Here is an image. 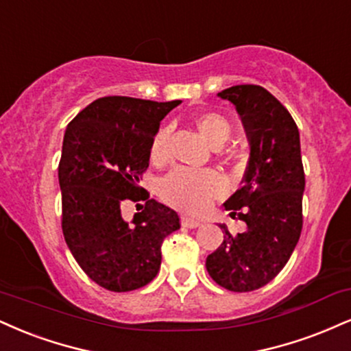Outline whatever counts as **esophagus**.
Here are the masks:
<instances>
[{
    "mask_svg": "<svg viewBox=\"0 0 351 351\" xmlns=\"http://www.w3.org/2000/svg\"><path fill=\"white\" fill-rule=\"evenodd\" d=\"M181 226L186 227V229H196V227L201 226V222L196 221V219L183 216V217H181Z\"/></svg>",
    "mask_w": 351,
    "mask_h": 351,
    "instance_id": "obj_1",
    "label": "esophagus"
}]
</instances>
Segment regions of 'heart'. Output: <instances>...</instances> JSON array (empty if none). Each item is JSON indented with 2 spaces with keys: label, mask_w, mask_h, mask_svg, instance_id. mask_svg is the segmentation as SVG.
Returning <instances> with one entry per match:
<instances>
[{
  "label": "heart",
  "mask_w": 351,
  "mask_h": 351,
  "mask_svg": "<svg viewBox=\"0 0 351 351\" xmlns=\"http://www.w3.org/2000/svg\"><path fill=\"white\" fill-rule=\"evenodd\" d=\"M196 128L202 137L213 147H221L230 135V124L226 117L217 112H206L196 117ZM170 128L165 125L155 134L150 147V158L155 163H162L170 154ZM223 191L222 178L210 170H188L175 168L167 175L162 183V193L170 204L184 213L199 214L221 196Z\"/></svg>",
  "instance_id": "heart-1"
}]
</instances>
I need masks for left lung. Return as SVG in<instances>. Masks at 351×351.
<instances>
[{
  "label": "left lung",
  "mask_w": 351,
  "mask_h": 351,
  "mask_svg": "<svg viewBox=\"0 0 351 351\" xmlns=\"http://www.w3.org/2000/svg\"><path fill=\"white\" fill-rule=\"evenodd\" d=\"M235 104L250 142V158L237 189L223 208L247 223L206 260L214 281L234 293H248L274 280L288 263L302 230L306 176L299 130L288 109L258 84H237L219 93Z\"/></svg>",
  "instance_id": "1"
}]
</instances>
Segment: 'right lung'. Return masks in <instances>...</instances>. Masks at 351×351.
Segmentation results:
<instances>
[{
    "label": "right lung",
    "instance_id": "add662e5",
    "mask_svg": "<svg viewBox=\"0 0 351 351\" xmlns=\"http://www.w3.org/2000/svg\"><path fill=\"white\" fill-rule=\"evenodd\" d=\"M180 103L104 96L65 130L58 163L63 237L101 288L125 293L149 285L160 269L165 237L180 229L178 214L138 186L160 121ZM128 200L144 201L132 223L120 214Z\"/></svg>",
    "mask_w": 351,
    "mask_h": 351
}]
</instances>
